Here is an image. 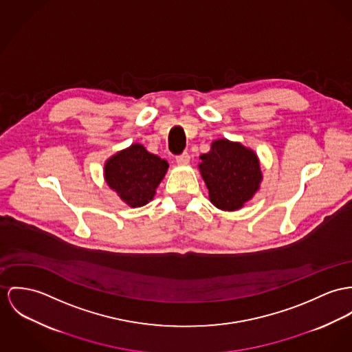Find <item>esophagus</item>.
Instances as JSON below:
<instances>
[{"label": "esophagus", "mask_w": 352, "mask_h": 352, "mask_svg": "<svg viewBox=\"0 0 352 352\" xmlns=\"http://www.w3.org/2000/svg\"><path fill=\"white\" fill-rule=\"evenodd\" d=\"M175 161H177V163H178L179 166H186V164H189L190 155L188 154V153H184V154L178 155Z\"/></svg>", "instance_id": "1"}]
</instances>
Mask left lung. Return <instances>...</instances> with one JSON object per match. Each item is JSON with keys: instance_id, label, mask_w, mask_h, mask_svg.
<instances>
[{"instance_id": "8db88e82", "label": "left lung", "mask_w": 352, "mask_h": 352, "mask_svg": "<svg viewBox=\"0 0 352 352\" xmlns=\"http://www.w3.org/2000/svg\"><path fill=\"white\" fill-rule=\"evenodd\" d=\"M201 177L210 202L223 212L243 208L260 190L263 171L257 154L240 142L226 138L212 142L210 151L199 157Z\"/></svg>"}]
</instances>
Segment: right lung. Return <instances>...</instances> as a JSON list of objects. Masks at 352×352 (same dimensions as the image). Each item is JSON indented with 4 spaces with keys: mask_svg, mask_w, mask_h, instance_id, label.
I'll use <instances>...</instances> for the list:
<instances>
[{
    "mask_svg": "<svg viewBox=\"0 0 352 352\" xmlns=\"http://www.w3.org/2000/svg\"><path fill=\"white\" fill-rule=\"evenodd\" d=\"M168 163L151 154L140 143L111 155L104 163L106 184L130 208H140L153 201Z\"/></svg>",
    "mask_w": 352,
    "mask_h": 352,
    "instance_id": "1",
    "label": "right lung"
}]
</instances>
